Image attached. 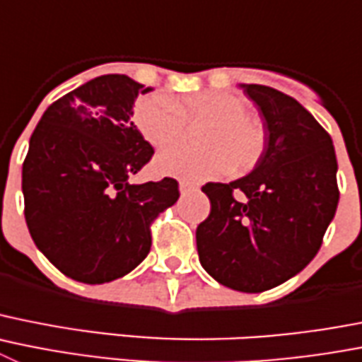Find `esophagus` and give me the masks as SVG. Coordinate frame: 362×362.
<instances>
[{
  "label": "esophagus",
  "mask_w": 362,
  "mask_h": 362,
  "mask_svg": "<svg viewBox=\"0 0 362 362\" xmlns=\"http://www.w3.org/2000/svg\"><path fill=\"white\" fill-rule=\"evenodd\" d=\"M194 190H197V185H194V183H188V181H181V183H179V192H181V194H188V192H194Z\"/></svg>",
  "instance_id": "34e87169"
}]
</instances>
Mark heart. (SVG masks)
I'll return each instance as SVG.
<instances>
[{
  "label": "heart",
  "mask_w": 362,
  "mask_h": 362,
  "mask_svg": "<svg viewBox=\"0 0 362 362\" xmlns=\"http://www.w3.org/2000/svg\"><path fill=\"white\" fill-rule=\"evenodd\" d=\"M237 95L203 91L174 98L165 93L141 97L134 105V124L154 147H167L181 140L188 122H210L201 134L204 148L183 145L159 152L156 172L163 175L203 181L215 175L246 172L264 156L267 132L258 116Z\"/></svg>",
  "instance_id": "heart-1"
}]
</instances>
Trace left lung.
<instances>
[{"label":"left lung","instance_id":"left-lung-1","mask_svg":"<svg viewBox=\"0 0 362 362\" xmlns=\"http://www.w3.org/2000/svg\"><path fill=\"white\" fill-rule=\"evenodd\" d=\"M240 88L260 111L267 145L251 174L204 185L211 210L195 238L201 265L218 284L262 293L320 251L339 201L337 159L330 134L300 102L267 86Z\"/></svg>","mask_w":362,"mask_h":362}]
</instances>
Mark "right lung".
Listing matches in <instances>:
<instances>
[{
  "instance_id": "1",
  "label": "right lung",
  "mask_w": 362,
  "mask_h": 362,
  "mask_svg": "<svg viewBox=\"0 0 362 362\" xmlns=\"http://www.w3.org/2000/svg\"><path fill=\"white\" fill-rule=\"evenodd\" d=\"M127 75H102L53 102L23 163L25 218L35 246L61 273L105 284L151 251V222L179 199L177 181L132 185L154 148L131 122L138 95Z\"/></svg>"
}]
</instances>
